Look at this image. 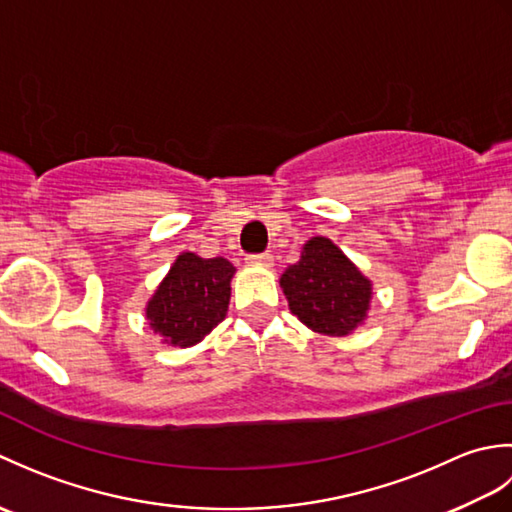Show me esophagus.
<instances>
[{"label": "esophagus", "instance_id": "obj_1", "mask_svg": "<svg viewBox=\"0 0 512 512\" xmlns=\"http://www.w3.org/2000/svg\"><path fill=\"white\" fill-rule=\"evenodd\" d=\"M250 266H273V255L262 253V255H250L248 257Z\"/></svg>", "mask_w": 512, "mask_h": 512}]
</instances>
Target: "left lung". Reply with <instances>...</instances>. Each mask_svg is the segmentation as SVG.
<instances>
[{"label":"left lung","instance_id":"8db88e82","mask_svg":"<svg viewBox=\"0 0 512 512\" xmlns=\"http://www.w3.org/2000/svg\"><path fill=\"white\" fill-rule=\"evenodd\" d=\"M279 286L295 317L325 336H347L367 321L374 284L328 237H310Z\"/></svg>","mask_w":512,"mask_h":512}]
</instances>
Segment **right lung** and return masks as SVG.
Wrapping results in <instances>:
<instances>
[{
    "label": "right lung",
    "mask_w": 512,
    "mask_h": 512,
    "mask_svg": "<svg viewBox=\"0 0 512 512\" xmlns=\"http://www.w3.org/2000/svg\"><path fill=\"white\" fill-rule=\"evenodd\" d=\"M235 266L224 257L180 253L145 306L149 328L173 347L198 345L222 323Z\"/></svg>",
    "instance_id": "right-lung-1"
}]
</instances>
